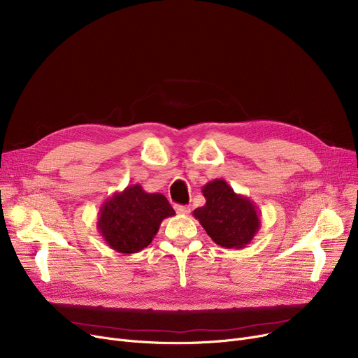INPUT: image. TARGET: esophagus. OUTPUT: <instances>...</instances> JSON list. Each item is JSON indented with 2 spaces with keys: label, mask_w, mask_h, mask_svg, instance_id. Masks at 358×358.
<instances>
[{
  "label": "esophagus",
  "mask_w": 358,
  "mask_h": 358,
  "mask_svg": "<svg viewBox=\"0 0 358 358\" xmlns=\"http://www.w3.org/2000/svg\"><path fill=\"white\" fill-rule=\"evenodd\" d=\"M176 210H177L178 215H189V213H190V208H189V206L177 204V206H176Z\"/></svg>",
  "instance_id": "34e87169"
}]
</instances>
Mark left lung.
Returning <instances> with one entry per match:
<instances>
[{
	"mask_svg": "<svg viewBox=\"0 0 358 358\" xmlns=\"http://www.w3.org/2000/svg\"><path fill=\"white\" fill-rule=\"evenodd\" d=\"M206 204L193 212L204 231L223 248L247 247L261 228L258 208L222 178L203 185Z\"/></svg>",
	"mask_w": 358,
	"mask_h": 358,
	"instance_id": "left-lung-1",
	"label": "left lung"
}]
</instances>
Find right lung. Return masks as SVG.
Wrapping results in <instances>:
<instances>
[{"label":"right lung","instance_id":"right-lung-1","mask_svg":"<svg viewBox=\"0 0 358 358\" xmlns=\"http://www.w3.org/2000/svg\"><path fill=\"white\" fill-rule=\"evenodd\" d=\"M176 212L161 193H146L142 185H127L108 197L100 208L97 228L107 245L120 254L146 248L161 222Z\"/></svg>","mask_w":358,"mask_h":358}]
</instances>
